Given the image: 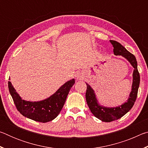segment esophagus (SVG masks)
I'll use <instances>...</instances> for the list:
<instances>
[{
	"instance_id": "34e87169",
	"label": "esophagus",
	"mask_w": 148,
	"mask_h": 148,
	"mask_svg": "<svg viewBox=\"0 0 148 148\" xmlns=\"http://www.w3.org/2000/svg\"><path fill=\"white\" fill-rule=\"evenodd\" d=\"M76 77H77V79H83L84 78L83 72H77L76 74Z\"/></svg>"
}]
</instances>
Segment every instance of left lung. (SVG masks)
<instances>
[{"mask_svg": "<svg viewBox=\"0 0 148 148\" xmlns=\"http://www.w3.org/2000/svg\"><path fill=\"white\" fill-rule=\"evenodd\" d=\"M114 47L115 56H121L126 59L133 66L134 71L132 74V84L131 91L127 102L116 107H106L99 104L96 97L95 91L88 84L86 83L87 90L86 98L87 105L91 113L97 118L104 122H111L121 118L131 110L136 101L138 90L140 85V74L137 68V61L133 54L125 49L122 45L115 40H110Z\"/></svg>", "mask_w": 148, "mask_h": 148, "instance_id": "8db88e82", "label": "left lung"}]
</instances>
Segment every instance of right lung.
I'll return each instance as SVG.
<instances>
[{
	"label": "right lung",
	"mask_w": 148,
	"mask_h": 148,
	"mask_svg": "<svg viewBox=\"0 0 148 148\" xmlns=\"http://www.w3.org/2000/svg\"><path fill=\"white\" fill-rule=\"evenodd\" d=\"M74 83V79L69 80L51 96L43 101L37 102L27 101L22 99L10 82H8V89L14 104L20 114L34 121L46 123L52 121L59 114L70 90Z\"/></svg>",
	"instance_id": "1"
}]
</instances>
